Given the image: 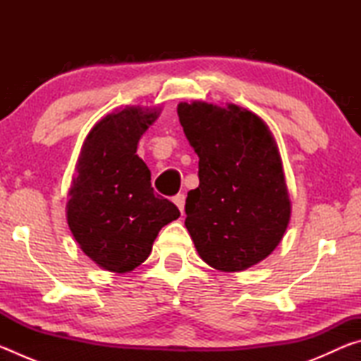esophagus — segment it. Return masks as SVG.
Listing matches in <instances>:
<instances>
[{
	"label": "esophagus",
	"mask_w": 361,
	"mask_h": 361,
	"mask_svg": "<svg viewBox=\"0 0 361 361\" xmlns=\"http://www.w3.org/2000/svg\"><path fill=\"white\" fill-rule=\"evenodd\" d=\"M173 204L178 207V210H180V213L183 215V213H185V204H186L185 194H176L175 197H173Z\"/></svg>",
	"instance_id": "esophagus-1"
}]
</instances>
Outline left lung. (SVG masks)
Masks as SVG:
<instances>
[{
    "instance_id": "1",
    "label": "left lung",
    "mask_w": 361,
    "mask_h": 361,
    "mask_svg": "<svg viewBox=\"0 0 361 361\" xmlns=\"http://www.w3.org/2000/svg\"><path fill=\"white\" fill-rule=\"evenodd\" d=\"M183 132L199 156V188L186 199V229L200 258L221 272L266 259L291 216L276 138L258 114L234 103L181 102Z\"/></svg>"
}]
</instances>
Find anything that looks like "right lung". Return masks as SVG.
<instances>
[{
    "instance_id": "add662e5",
    "label": "right lung",
    "mask_w": 361,
    "mask_h": 361,
    "mask_svg": "<svg viewBox=\"0 0 361 361\" xmlns=\"http://www.w3.org/2000/svg\"><path fill=\"white\" fill-rule=\"evenodd\" d=\"M161 109L126 106L97 122L84 140L66 202L79 248L97 266L124 274L148 258L164 226L180 210L154 194L137 145Z\"/></svg>"
}]
</instances>
